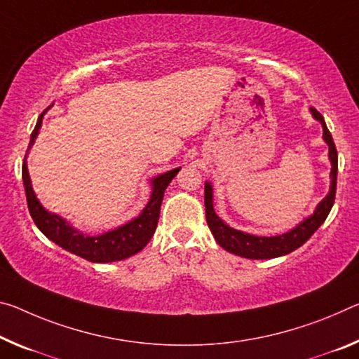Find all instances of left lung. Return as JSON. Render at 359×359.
<instances>
[{
	"label": "left lung",
	"instance_id": "8db88e82",
	"mask_svg": "<svg viewBox=\"0 0 359 359\" xmlns=\"http://www.w3.org/2000/svg\"><path fill=\"white\" fill-rule=\"evenodd\" d=\"M313 116H315L318 121L323 124V137L329 145V158H331L332 169H331V190H329L327 196L318 204L315 212H313L311 217L304 220L302 224L295 226L294 230L289 233H284V235L278 236H254L248 235V233L238 231L235 229H230L229 225H225L222 222L217 214H215L214 206H212V189H210V184L208 182L206 187H204V206H206V222L208 226L212 231L215 238L222 248L225 251L231 254L241 255V257L246 259H273L280 257V255H286L289 252L295 251V249L302 246L306 241L310 240V236L315 233L320 225L323 224L326 217L331 212L332 204L335 200V190H337V149H335L334 139L329 129L324 123V118L316 108H310Z\"/></svg>",
	"mask_w": 359,
	"mask_h": 359
}]
</instances>
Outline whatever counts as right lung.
<instances>
[{"mask_svg":"<svg viewBox=\"0 0 359 359\" xmlns=\"http://www.w3.org/2000/svg\"><path fill=\"white\" fill-rule=\"evenodd\" d=\"M43 115L44 111L39 115L36 126L33 129L28 149H30L32 144L36 139L38 130L41 128ZM180 168L169 170L166 174L158 175V177L151 182V198L137 219L130 220L129 224L119 226L116 230L107 231L104 235L99 236L83 235V233L72 229L70 225H67V222L64 219H60L59 215L48 212V210L39 204L35 191L32 189L30 175H28L25 161L22 164V179H24L25 187L27 206L38 229L41 230L50 241H54L55 244H59L60 248H64L65 251L76 254L79 257L86 259L89 262L105 264V262L128 259L147 246V243L151 240L153 233L156 230L164 190L168 189L170 180L175 177V174H177Z\"/></svg>","mask_w":359,"mask_h":359,"instance_id":"add662e5","label":"right lung"}]
</instances>
